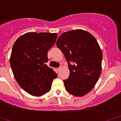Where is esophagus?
<instances>
[{
    "mask_svg": "<svg viewBox=\"0 0 121 121\" xmlns=\"http://www.w3.org/2000/svg\"><path fill=\"white\" fill-rule=\"evenodd\" d=\"M61 67H60L57 68V71H58V72H60V71L61 70Z\"/></svg>",
    "mask_w": 121,
    "mask_h": 121,
    "instance_id": "obj_1",
    "label": "esophagus"
}]
</instances>
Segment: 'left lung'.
<instances>
[{
    "mask_svg": "<svg viewBox=\"0 0 121 121\" xmlns=\"http://www.w3.org/2000/svg\"><path fill=\"white\" fill-rule=\"evenodd\" d=\"M56 44L64 54L69 69V77L63 81L65 90L77 97L85 95L101 75L102 53L97 40L88 31L77 29L62 34Z\"/></svg>",
    "mask_w": 121,
    "mask_h": 121,
    "instance_id": "obj_1",
    "label": "left lung"
}]
</instances>
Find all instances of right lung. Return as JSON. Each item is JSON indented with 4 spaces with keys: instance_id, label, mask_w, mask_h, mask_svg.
Instances as JSON below:
<instances>
[{
    "instance_id": "obj_1",
    "label": "right lung",
    "mask_w": 121,
    "mask_h": 121,
    "mask_svg": "<svg viewBox=\"0 0 121 121\" xmlns=\"http://www.w3.org/2000/svg\"><path fill=\"white\" fill-rule=\"evenodd\" d=\"M57 38V33L30 32L18 38L13 44L10 58L13 75L19 85L31 95L49 92L57 77L46 65L48 51Z\"/></svg>"
}]
</instances>
